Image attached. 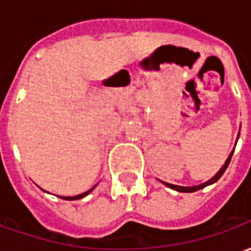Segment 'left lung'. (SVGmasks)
I'll return each mask as SVG.
<instances>
[{
  "mask_svg": "<svg viewBox=\"0 0 251 251\" xmlns=\"http://www.w3.org/2000/svg\"><path fill=\"white\" fill-rule=\"evenodd\" d=\"M232 153H234V151L231 152V154L228 156V158L226 160V163H225V165L222 167L221 169H219V172L212 177V179H210L208 181H205V183H203V184L200 185H195V187H181V185H174V184H169V183H164V184L167 185V187H169V188L175 189V191H179V192H195V191H199V189L204 188V187H207V185L210 184H214L215 181H218V180L221 179V176L223 174H225V171L227 169V167H228V164H230V161H231V157H232Z\"/></svg>",
  "mask_w": 251,
  "mask_h": 251,
  "instance_id": "left-lung-1",
  "label": "left lung"
}]
</instances>
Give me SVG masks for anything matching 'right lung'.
<instances>
[{
  "instance_id": "obj_1",
  "label": "right lung",
  "mask_w": 251,
  "mask_h": 251,
  "mask_svg": "<svg viewBox=\"0 0 251 251\" xmlns=\"http://www.w3.org/2000/svg\"><path fill=\"white\" fill-rule=\"evenodd\" d=\"M94 189V187L91 189H88V191H86L84 194H80V195H77V196H68V198H64V196H60L62 199H66V200H77V199H82V198H84L86 195H88L91 191Z\"/></svg>"
}]
</instances>
